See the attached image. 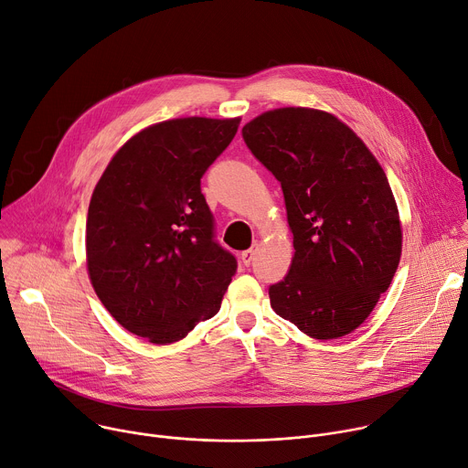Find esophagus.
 I'll list each match as a JSON object with an SVG mask.
<instances>
[{
    "mask_svg": "<svg viewBox=\"0 0 468 468\" xmlns=\"http://www.w3.org/2000/svg\"><path fill=\"white\" fill-rule=\"evenodd\" d=\"M253 256H256V250L253 248H250V250H244L242 253H240V260H242V265H250L251 261H253Z\"/></svg>",
    "mask_w": 468,
    "mask_h": 468,
    "instance_id": "34e87169",
    "label": "esophagus"
}]
</instances>
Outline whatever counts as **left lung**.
Here are the masks:
<instances>
[{
    "instance_id": "1",
    "label": "left lung",
    "mask_w": 468,
    "mask_h": 468,
    "mask_svg": "<svg viewBox=\"0 0 468 468\" xmlns=\"http://www.w3.org/2000/svg\"><path fill=\"white\" fill-rule=\"evenodd\" d=\"M242 138L280 181L292 260L269 287L272 310L314 339L356 330L398 271L403 231L385 169L334 113L263 112Z\"/></svg>"
}]
</instances>
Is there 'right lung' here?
Segmentation results:
<instances>
[{
  "mask_svg": "<svg viewBox=\"0 0 468 468\" xmlns=\"http://www.w3.org/2000/svg\"><path fill=\"white\" fill-rule=\"evenodd\" d=\"M240 117H179L126 140L101 176L88 210L91 285L129 332L167 346L217 315L237 272L212 240L201 194L207 167L231 144Z\"/></svg>",
  "mask_w": 468,
  "mask_h": 468,
  "instance_id": "right-lung-1",
  "label": "right lung"
}]
</instances>
